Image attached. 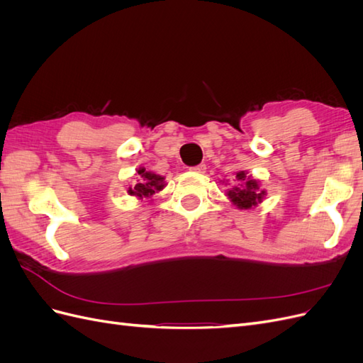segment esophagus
<instances>
[{"label": "esophagus", "mask_w": 363, "mask_h": 363, "mask_svg": "<svg viewBox=\"0 0 363 363\" xmlns=\"http://www.w3.org/2000/svg\"><path fill=\"white\" fill-rule=\"evenodd\" d=\"M194 172H204L206 171V164L204 163H200V164H196V167H194V168H191Z\"/></svg>", "instance_id": "esophagus-1"}]
</instances>
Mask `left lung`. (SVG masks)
<instances>
[{"label":"left lung","mask_w":363,"mask_h":363,"mask_svg":"<svg viewBox=\"0 0 363 363\" xmlns=\"http://www.w3.org/2000/svg\"><path fill=\"white\" fill-rule=\"evenodd\" d=\"M233 188L227 192L230 201L239 208H251L262 203L263 196L267 195L265 191L259 188V183L247 175L245 171H239L235 175Z\"/></svg>","instance_id":"1"}]
</instances>
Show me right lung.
<instances>
[{"instance_id": "right-lung-1", "label": "right lung", "mask_w": 363, "mask_h": 363, "mask_svg": "<svg viewBox=\"0 0 363 363\" xmlns=\"http://www.w3.org/2000/svg\"><path fill=\"white\" fill-rule=\"evenodd\" d=\"M164 179L162 175L155 172L145 171V168L138 169V180L128 188V195L138 196V199H150L152 194H156L163 189Z\"/></svg>"}]
</instances>
